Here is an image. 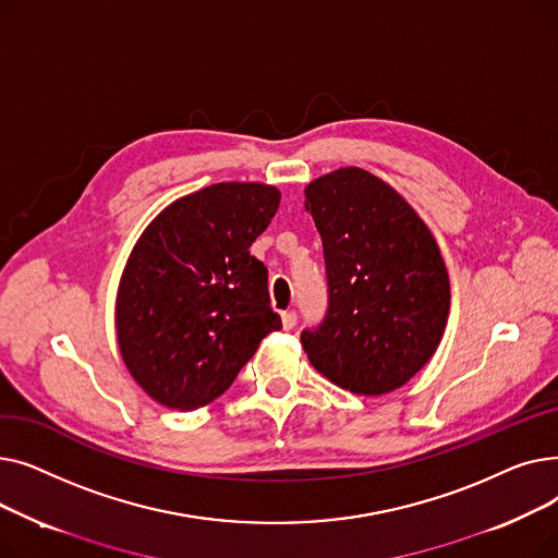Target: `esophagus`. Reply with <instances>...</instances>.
<instances>
[{"label":"esophagus","instance_id":"esophagus-1","mask_svg":"<svg viewBox=\"0 0 558 558\" xmlns=\"http://www.w3.org/2000/svg\"><path fill=\"white\" fill-rule=\"evenodd\" d=\"M296 324H299L296 312H282V328L284 330H294Z\"/></svg>","mask_w":558,"mask_h":558}]
</instances>
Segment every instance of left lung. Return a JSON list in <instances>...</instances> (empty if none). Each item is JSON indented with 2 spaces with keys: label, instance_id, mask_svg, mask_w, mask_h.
<instances>
[{
  "label": "left lung",
  "instance_id": "left-lung-1",
  "mask_svg": "<svg viewBox=\"0 0 558 558\" xmlns=\"http://www.w3.org/2000/svg\"><path fill=\"white\" fill-rule=\"evenodd\" d=\"M324 242L330 303L301 335L310 364L332 385L383 396L436 353L450 312V278L434 234L391 185L341 167L305 187Z\"/></svg>",
  "mask_w": 558,
  "mask_h": 558
}]
</instances>
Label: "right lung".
Segmentation results:
<instances>
[{
  "label": "right lung",
  "instance_id": "1",
  "mask_svg": "<svg viewBox=\"0 0 558 558\" xmlns=\"http://www.w3.org/2000/svg\"><path fill=\"white\" fill-rule=\"evenodd\" d=\"M278 205L274 185L217 183L175 198L140 234L117 287L114 330L129 373L162 407L210 404L282 328L267 267L248 251Z\"/></svg>",
  "mask_w": 558,
  "mask_h": 558
}]
</instances>
